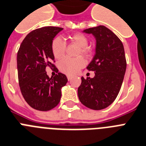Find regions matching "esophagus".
I'll return each mask as SVG.
<instances>
[{
    "mask_svg": "<svg viewBox=\"0 0 146 146\" xmlns=\"http://www.w3.org/2000/svg\"><path fill=\"white\" fill-rule=\"evenodd\" d=\"M67 79H68V80H71V79H72V76H67Z\"/></svg>",
    "mask_w": 146,
    "mask_h": 146,
    "instance_id": "obj_1",
    "label": "esophagus"
}]
</instances>
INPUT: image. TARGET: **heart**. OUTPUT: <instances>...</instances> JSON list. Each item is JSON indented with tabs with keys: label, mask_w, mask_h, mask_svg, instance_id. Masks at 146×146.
Returning a JSON list of instances; mask_svg holds the SVG:
<instances>
[{
	"label": "heart",
	"mask_w": 146,
	"mask_h": 146,
	"mask_svg": "<svg viewBox=\"0 0 146 146\" xmlns=\"http://www.w3.org/2000/svg\"><path fill=\"white\" fill-rule=\"evenodd\" d=\"M71 42H74L79 46V54L88 57L92 53L91 48L88 47V40L87 36L84 34L77 33L69 36ZM52 52L53 56L56 59H60L64 56L66 52V44L61 37H55L52 42L51 45ZM85 60L82 57H78L76 58H65L62 59L58 64V68L61 72L67 75H74L79 72L81 68L85 65Z\"/></svg>",
	"instance_id": "heart-1"
}]
</instances>
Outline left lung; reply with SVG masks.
<instances>
[{
  "label": "left lung",
  "instance_id": "obj_1",
  "mask_svg": "<svg viewBox=\"0 0 146 146\" xmlns=\"http://www.w3.org/2000/svg\"><path fill=\"white\" fill-rule=\"evenodd\" d=\"M96 38V52L87 70L94 71V78L82 77L78 96L82 104L94 110L105 109L113 103L122 85L127 62L122 42L105 26L84 30Z\"/></svg>",
  "mask_w": 146,
  "mask_h": 146
}]
</instances>
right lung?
<instances>
[{
    "label": "right lung",
    "instance_id": "1",
    "mask_svg": "<svg viewBox=\"0 0 146 146\" xmlns=\"http://www.w3.org/2000/svg\"><path fill=\"white\" fill-rule=\"evenodd\" d=\"M62 30V28L48 26L32 31L18 51L20 90L24 99L34 110L48 111L55 107L61 100V88L67 82V76L63 73L49 78L46 72V67H55L51 45Z\"/></svg>",
    "mask_w": 146,
    "mask_h": 146
}]
</instances>
